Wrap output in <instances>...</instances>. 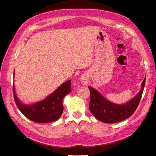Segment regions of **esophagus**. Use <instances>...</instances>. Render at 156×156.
<instances>
[{"label": "esophagus", "instance_id": "34e87169", "mask_svg": "<svg viewBox=\"0 0 156 156\" xmlns=\"http://www.w3.org/2000/svg\"><path fill=\"white\" fill-rule=\"evenodd\" d=\"M82 81H83V79H82Z\"/></svg>", "mask_w": 156, "mask_h": 156}]
</instances>
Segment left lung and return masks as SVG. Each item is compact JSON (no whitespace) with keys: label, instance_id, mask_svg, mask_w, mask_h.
<instances>
[{"label":"left lung","instance_id":"left-lung-1","mask_svg":"<svg viewBox=\"0 0 156 156\" xmlns=\"http://www.w3.org/2000/svg\"><path fill=\"white\" fill-rule=\"evenodd\" d=\"M146 78L142 83L139 93L131 101L122 105L110 102L95 89L88 87L90 94L89 109L96 119L105 123L113 124L127 119L133 114L143 95Z\"/></svg>","mask_w":156,"mask_h":156}]
</instances>
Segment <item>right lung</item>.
<instances>
[{
	"label": "right lung",
	"mask_w": 156,
	"mask_h": 156,
	"mask_svg": "<svg viewBox=\"0 0 156 156\" xmlns=\"http://www.w3.org/2000/svg\"><path fill=\"white\" fill-rule=\"evenodd\" d=\"M71 81L72 80H69L63 83L44 100L30 105L23 104L18 100L14 84H13L14 100L20 111L27 119L33 122L47 123L56 121L59 119L63 112V98L72 91Z\"/></svg>",
	"instance_id": "1"
}]
</instances>
